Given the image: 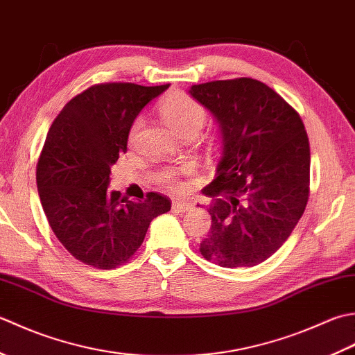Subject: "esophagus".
<instances>
[{
	"label": "esophagus",
	"instance_id": "esophagus-1",
	"mask_svg": "<svg viewBox=\"0 0 355 355\" xmlns=\"http://www.w3.org/2000/svg\"><path fill=\"white\" fill-rule=\"evenodd\" d=\"M171 207L178 213H185V211H190V209L193 208V204H190V202H184V200H173Z\"/></svg>",
	"mask_w": 355,
	"mask_h": 355
}]
</instances>
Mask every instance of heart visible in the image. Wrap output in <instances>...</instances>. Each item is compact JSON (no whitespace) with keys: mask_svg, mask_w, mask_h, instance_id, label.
Returning <instances> with one entry per match:
<instances>
[{"mask_svg":"<svg viewBox=\"0 0 355 355\" xmlns=\"http://www.w3.org/2000/svg\"><path fill=\"white\" fill-rule=\"evenodd\" d=\"M159 112H161V116L164 118L165 124L171 127L182 137L196 136L208 118L207 108L198 103L196 99L182 92L170 93L162 101L161 105H159ZM141 125L142 119L136 118L133 121L132 128H130V139H135ZM159 180L171 191H179L184 187L182 180H180V171L175 168L164 170L159 175Z\"/></svg>","mask_w":355,"mask_h":355,"instance_id":"b5f03b06","label":"heart"}]
</instances>
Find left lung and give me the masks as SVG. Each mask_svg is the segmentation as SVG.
Here are the masks:
<instances>
[{
	"mask_svg": "<svg viewBox=\"0 0 355 355\" xmlns=\"http://www.w3.org/2000/svg\"><path fill=\"white\" fill-rule=\"evenodd\" d=\"M218 119L222 156L202 193L211 228L200 254L225 268L272 256L297 225L309 199V141L300 114L252 78L191 85Z\"/></svg>",
	"mask_w": 355,
	"mask_h": 355,
	"instance_id": "left-lung-1",
	"label": "left lung"
}]
</instances>
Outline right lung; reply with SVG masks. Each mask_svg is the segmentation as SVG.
<instances>
[{"label": "right lung", "instance_id": "add662e5", "mask_svg": "<svg viewBox=\"0 0 355 355\" xmlns=\"http://www.w3.org/2000/svg\"><path fill=\"white\" fill-rule=\"evenodd\" d=\"M168 87L95 84L71 98L50 125L36 164L41 205L58 241L85 265L113 270L127 263L150 222L170 211V199L157 193L136 202L107 190L135 118Z\"/></svg>", "mask_w": 355, "mask_h": 355}]
</instances>
